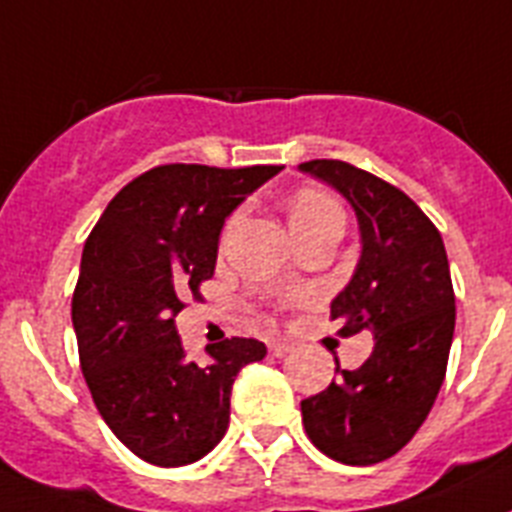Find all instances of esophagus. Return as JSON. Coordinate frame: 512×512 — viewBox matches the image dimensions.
Masks as SVG:
<instances>
[{
  "label": "esophagus",
  "mask_w": 512,
  "mask_h": 512,
  "mask_svg": "<svg viewBox=\"0 0 512 512\" xmlns=\"http://www.w3.org/2000/svg\"><path fill=\"white\" fill-rule=\"evenodd\" d=\"M269 355H272V357H287V355H290V344H287V342H272V344H269Z\"/></svg>",
  "instance_id": "1"
}]
</instances>
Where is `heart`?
<instances>
[{
    "mask_svg": "<svg viewBox=\"0 0 512 512\" xmlns=\"http://www.w3.org/2000/svg\"><path fill=\"white\" fill-rule=\"evenodd\" d=\"M331 217H344L342 207L334 196L323 194L318 189H303L292 196L290 204V225L292 227H308L316 222L331 220Z\"/></svg>",
    "mask_w": 512,
    "mask_h": 512,
    "instance_id": "1",
    "label": "heart"
}]
</instances>
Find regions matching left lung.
<instances>
[{"label":"left lung","mask_w":512,"mask_h":512,"mask_svg":"<svg viewBox=\"0 0 512 512\" xmlns=\"http://www.w3.org/2000/svg\"><path fill=\"white\" fill-rule=\"evenodd\" d=\"M300 170L355 209L362 253L331 318H344V336H375L360 368L342 370L336 360L339 378L300 401L303 425L334 461L381 464L414 438L443 386L456 326L448 256L430 217L383 178L342 160H310Z\"/></svg>","instance_id":"1"}]
</instances>
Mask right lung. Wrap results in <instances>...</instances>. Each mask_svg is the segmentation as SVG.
Masks as SVG:
<instances>
[{"label":"right lung","mask_w":512,"mask_h":512,"mask_svg":"<svg viewBox=\"0 0 512 512\" xmlns=\"http://www.w3.org/2000/svg\"><path fill=\"white\" fill-rule=\"evenodd\" d=\"M282 165H157L113 196L85 240L72 323L85 383L113 435L147 464L186 466L220 443L256 339L186 357L176 316L212 279L227 214Z\"/></svg>","instance_id":"right-lung-1"}]
</instances>
